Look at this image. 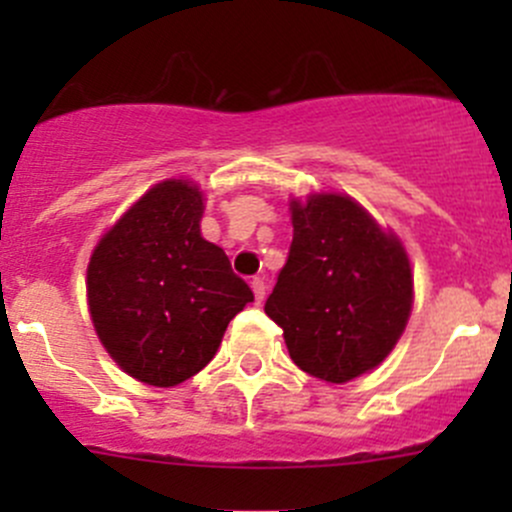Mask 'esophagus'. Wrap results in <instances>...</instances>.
<instances>
[{"label": "esophagus", "instance_id": "34e87169", "mask_svg": "<svg viewBox=\"0 0 512 512\" xmlns=\"http://www.w3.org/2000/svg\"><path fill=\"white\" fill-rule=\"evenodd\" d=\"M250 287H252V292H255V302H257V304L265 302V289H267L265 282H262L260 277H255V280L250 282Z\"/></svg>", "mask_w": 512, "mask_h": 512}]
</instances>
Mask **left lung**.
<instances>
[{
	"mask_svg": "<svg viewBox=\"0 0 512 512\" xmlns=\"http://www.w3.org/2000/svg\"><path fill=\"white\" fill-rule=\"evenodd\" d=\"M292 245L265 312L294 364L344 384L396 347L414 304L409 255L349 195L292 200Z\"/></svg>",
	"mask_w": 512,
	"mask_h": 512,
	"instance_id": "left-lung-1",
	"label": "left lung"
}]
</instances>
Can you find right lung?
Masks as SVG:
<instances>
[{
  "mask_svg": "<svg viewBox=\"0 0 512 512\" xmlns=\"http://www.w3.org/2000/svg\"><path fill=\"white\" fill-rule=\"evenodd\" d=\"M203 193L190 180L153 185L91 255V319L133 379L175 386L218 352L230 319L255 299L223 247L200 235Z\"/></svg>",
  "mask_w": 512,
  "mask_h": 512,
  "instance_id": "obj_1",
  "label": "right lung"
}]
</instances>
